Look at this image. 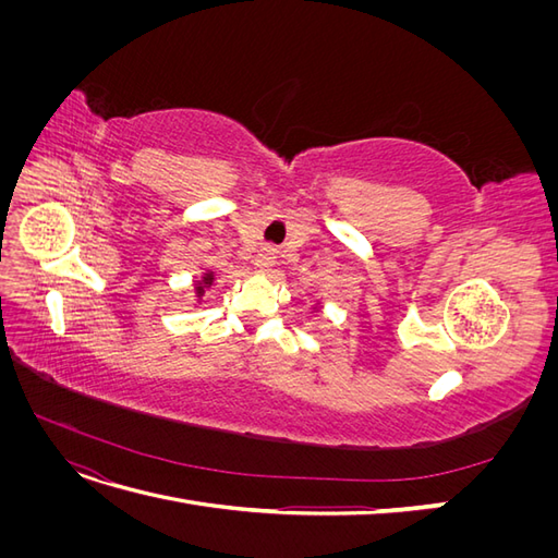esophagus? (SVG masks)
Masks as SVG:
<instances>
[{"label": "esophagus", "instance_id": "obj_1", "mask_svg": "<svg viewBox=\"0 0 558 558\" xmlns=\"http://www.w3.org/2000/svg\"><path fill=\"white\" fill-rule=\"evenodd\" d=\"M277 263V253H275V248H269V246H265V248H260L258 251V256H256V267L260 269V272H267V269H272V265Z\"/></svg>", "mask_w": 558, "mask_h": 558}]
</instances>
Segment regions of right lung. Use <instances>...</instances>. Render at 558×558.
I'll return each instance as SVG.
<instances>
[{
    "mask_svg": "<svg viewBox=\"0 0 558 558\" xmlns=\"http://www.w3.org/2000/svg\"><path fill=\"white\" fill-rule=\"evenodd\" d=\"M214 283V272H205V277H202V281L195 283V293H197V300L205 295V289H209V286Z\"/></svg>",
    "mask_w": 558,
    "mask_h": 558,
    "instance_id": "obj_1",
    "label": "right lung"
}]
</instances>
